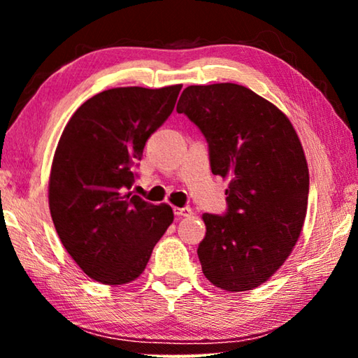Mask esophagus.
I'll return each instance as SVG.
<instances>
[{"label":"esophagus","instance_id":"1","mask_svg":"<svg viewBox=\"0 0 358 358\" xmlns=\"http://www.w3.org/2000/svg\"><path fill=\"white\" fill-rule=\"evenodd\" d=\"M192 213V210L189 207H175L173 208V215L175 216H189Z\"/></svg>","mask_w":358,"mask_h":358}]
</instances>
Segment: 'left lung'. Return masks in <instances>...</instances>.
Masks as SVG:
<instances>
[{
    "mask_svg": "<svg viewBox=\"0 0 358 358\" xmlns=\"http://www.w3.org/2000/svg\"><path fill=\"white\" fill-rule=\"evenodd\" d=\"M177 112L201 129L213 175L230 180L226 213L202 216L203 275L229 292L251 290L286 262L305 222L310 173L299 136L280 108L237 83L187 87Z\"/></svg>",
    "mask_w": 358,
    "mask_h": 358,
    "instance_id": "left-lung-1",
    "label": "left lung"
}]
</instances>
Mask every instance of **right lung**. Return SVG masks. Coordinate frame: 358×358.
I'll use <instances>...</instances> for the list:
<instances>
[{
  "instance_id": "1",
  "label": "right lung",
  "mask_w": 358,
  "mask_h": 358,
  "mask_svg": "<svg viewBox=\"0 0 358 358\" xmlns=\"http://www.w3.org/2000/svg\"><path fill=\"white\" fill-rule=\"evenodd\" d=\"M181 85L106 90L77 108L53 156L48 205L58 237L94 281L141 276L173 221L166 203L129 192L145 142L171 117Z\"/></svg>"
}]
</instances>
